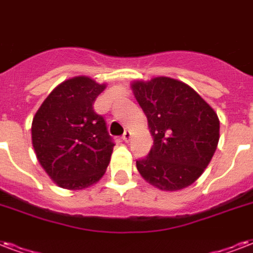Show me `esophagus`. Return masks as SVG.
Segmentation results:
<instances>
[{
    "mask_svg": "<svg viewBox=\"0 0 253 253\" xmlns=\"http://www.w3.org/2000/svg\"><path fill=\"white\" fill-rule=\"evenodd\" d=\"M130 136H132V134H130V132H129V130H125V133L123 134V141L128 142V141L130 140Z\"/></svg>",
    "mask_w": 253,
    "mask_h": 253,
    "instance_id": "34e87169",
    "label": "esophagus"
}]
</instances>
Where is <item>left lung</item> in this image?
<instances>
[{"mask_svg": "<svg viewBox=\"0 0 253 253\" xmlns=\"http://www.w3.org/2000/svg\"><path fill=\"white\" fill-rule=\"evenodd\" d=\"M148 119L153 146L136 162L145 181L177 191L201 177L219 142V119L210 104L181 80L157 76L130 84Z\"/></svg>", "mask_w": 253, "mask_h": 253, "instance_id": "8db88e82", "label": "left lung"}]
</instances>
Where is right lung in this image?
<instances>
[{
    "label": "right lung",
    "mask_w": 253,
    "mask_h": 253,
    "mask_svg": "<svg viewBox=\"0 0 253 253\" xmlns=\"http://www.w3.org/2000/svg\"><path fill=\"white\" fill-rule=\"evenodd\" d=\"M105 87L88 76L64 80L33 119L37 160L62 189H87L104 175L111 161L115 144L104 119L93 111L96 97Z\"/></svg>",
    "instance_id": "add662e5"
}]
</instances>
